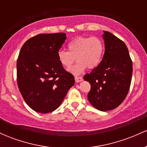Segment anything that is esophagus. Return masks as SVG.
I'll use <instances>...</instances> for the list:
<instances>
[{"mask_svg": "<svg viewBox=\"0 0 147 147\" xmlns=\"http://www.w3.org/2000/svg\"><path fill=\"white\" fill-rule=\"evenodd\" d=\"M75 82H77V83H78V82H81L83 81V78H82V77H75Z\"/></svg>", "mask_w": 147, "mask_h": 147, "instance_id": "obj_1", "label": "esophagus"}]
</instances>
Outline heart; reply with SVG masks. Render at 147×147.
Masks as SVG:
<instances>
[{"instance_id":"1","label":"heart","mask_w":147,"mask_h":147,"mask_svg":"<svg viewBox=\"0 0 147 147\" xmlns=\"http://www.w3.org/2000/svg\"><path fill=\"white\" fill-rule=\"evenodd\" d=\"M68 51L59 50L57 59L61 65L68 68L77 59V63L68 68V72L75 75H80L87 68L97 67L102 61L104 45L97 36H79L68 45Z\"/></svg>"}]
</instances>
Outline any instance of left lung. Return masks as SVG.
<instances>
[{"instance_id":"8db88e82","label":"left lung","mask_w":147,"mask_h":147,"mask_svg":"<svg viewBox=\"0 0 147 147\" xmlns=\"http://www.w3.org/2000/svg\"><path fill=\"white\" fill-rule=\"evenodd\" d=\"M105 45L99 65L86 74L84 79L90 84L89 102L101 111L115 109L129 92L133 72L132 61L125 43L112 33L104 31Z\"/></svg>"}]
</instances>
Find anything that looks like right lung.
I'll return each mask as SVG.
<instances>
[{"label":"right lung","instance_id":"obj_1","mask_svg":"<svg viewBox=\"0 0 147 147\" xmlns=\"http://www.w3.org/2000/svg\"><path fill=\"white\" fill-rule=\"evenodd\" d=\"M66 39L65 33L41 34L23 44L18 55L17 84L26 104L34 111L48 113L56 110L75 84L57 52Z\"/></svg>","mask_w":147,"mask_h":147}]
</instances>
